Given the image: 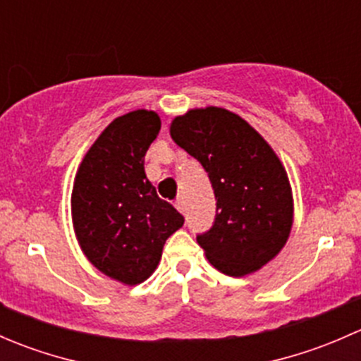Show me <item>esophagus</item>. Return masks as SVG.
Here are the masks:
<instances>
[{
  "instance_id": "esophagus-1",
  "label": "esophagus",
  "mask_w": 361,
  "mask_h": 361,
  "mask_svg": "<svg viewBox=\"0 0 361 361\" xmlns=\"http://www.w3.org/2000/svg\"><path fill=\"white\" fill-rule=\"evenodd\" d=\"M174 206H176V209L180 211V213H185V209H187V207H185V197H178L176 199V202H174Z\"/></svg>"
}]
</instances>
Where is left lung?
<instances>
[{"mask_svg": "<svg viewBox=\"0 0 361 361\" xmlns=\"http://www.w3.org/2000/svg\"><path fill=\"white\" fill-rule=\"evenodd\" d=\"M178 147L202 164L216 197V218L199 246L214 269L241 278L285 248L293 225V194L271 145L238 113L194 108L169 127Z\"/></svg>", "mask_w": 361, "mask_h": 361, "instance_id": "obj_1", "label": "left lung"}]
</instances>
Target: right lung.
<instances>
[{
  "mask_svg": "<svg viewBox=\"0 0 361 361\" xmlns=\"http://www.w3.org/2000/svg\"><path fill=\"white\" fill-rule=\"evenodd\" d=\"M159 130L160 116L152 110L116 116L83 155L73 181L80 250L97 271L127 286L154 274L166 239L185 221L145 174V155Z\"/></svg>",
  "mask_w": 361,
  "mask_h": 361,
  "instance_id": "add662e5",
  "label": "right lung"
}]
</instances>
